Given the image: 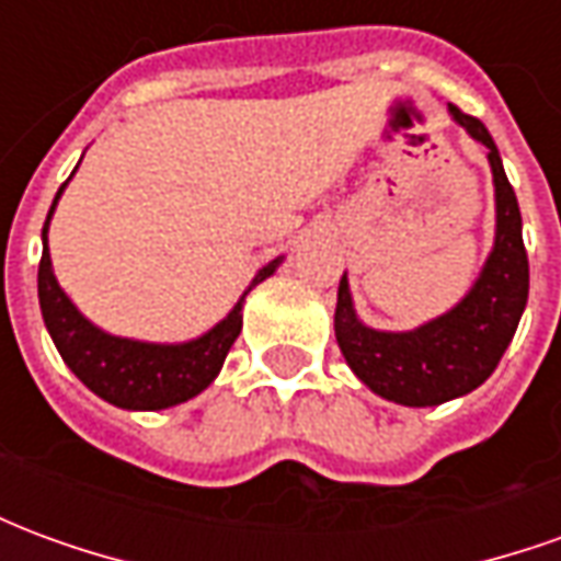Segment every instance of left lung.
Wrapping results in <instances>:
<instances>
[{
    "label": "left lung",
    "instance_id": "obj_1",
    "mask_svg": "<svg viewBox=\"0 0 561 561\" xmlns=\"http://www.w3.org/2000/svg\"><path fill=\"white\" fill-rule=\"evenodd\" d=\"M447 114L471 140L486 147L495 188V237L478 279L457 306L414 330H376L354 309L348 273H342L333 330L352 373L381 400L430 409L481 388L517 333L529 300V257L523 219L502 156L481 119L447 104Z\"/></svg>",
    "mask_w": 561,
    "mask_h": 561
}]
</instances>
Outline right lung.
I'll use <instances>...</instances> for the list:
<instances>
[{"label": "right lung", "instance_id": "right-lung-1", "mask_svg": "<svg viewBox=\"0 0 561 561\" xmlns=\"http://www.w3.org/2000/svg\"><path fill=\"white\" fill-rule=\"evenodd\" d=\"M75 176V173H71ZM68 176V180H71ZM68 180L59 185L47 221L42 231V264H38V304H42L44 328L54 340L56 352L62 354L66 366L87 388L126 412H161L180 402H188L201 390H207L219 376L225 357L231 352L233 340L243 330V304L245 294L255 285L270 279L282 264V255L257 270L255 279L249 282L243 297L233 304L228 316L219 324H213L207 333L185 342H144L114 336L71 304V297L62 291V285L54 276L47 231L50 219L66 192Z\"/></svg>", "mask_w": 561, "mask_h": 561}]
</instances>
